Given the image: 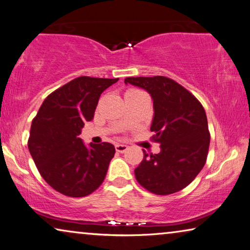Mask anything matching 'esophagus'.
Wrapping results in <instances>:
<instances>
[{"label": "esophagus", "mask_w": 250, "mask_h": 250, "mask_svg": "<svg viewBox=\"0 0 250 250\" xmlns=\"http://www.w3.org/2000/svg\"><path fill=\"white\" fill-rule=\"evenodd\" d=\"M126 149H128V146L124 144H117L115 145V150L119 151V152H125Z\"/></svg>", "instance_id": "34e87169"}]
</instances>
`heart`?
<instances>
[{
	"label": "heart",
	"mask_w": 250,
	"mask_h": 250,
	"mask_svg": "<svg viewBox=\"0 0 250 250\" xmlns=\"http://www.w3.org/2000/svg\"><path fill=\"white\" fill-rule=\"evenodd\" d=\"M137 92H141V91H139V89H136V88H130L125 92V94H128V93H137Z\"/></svg>",
	"instance_id": "b5f03b06"
}]
</instances>
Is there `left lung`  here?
I'll return each mask as SVG.
<instances>
[{
  "label": "left lung",
  "mask_w": 250,
  "mask_h": 250,
  "mask_svg": "<svg viewBox=\"0 0 250 250\" xmlns=\"http://www.w3.org/2000/svg\"><path fill=\"white\" fill-rule=\"evenodd\" d=\"M125 84L145 88L154 100L151 140L161 152L148 155L135 169L147 191L168 195L185 188L206 165L210 132L206 111L191 92L165 76L126 77Z\"/></svg>",
  "instance_id": "1"
}]
</instances>
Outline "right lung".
<instances>
[{"label":"right lung","mask_w":250,"mask_h":250,"mask_svg":"<svg viewBox=\"0 0 250 250\" xmlns=\"http://www.w3.org/2000/svg\"><path fill=\"white\" fill-rule=\"evenodd\" d=\"M119 78L80 76L44 99L33 118L28 148L44 181L56 191L83 197L100 188L113 158L112 144H89L80 138L102 93Z\"/></svg>","instance_id":"obj_1"}]
</instances>
